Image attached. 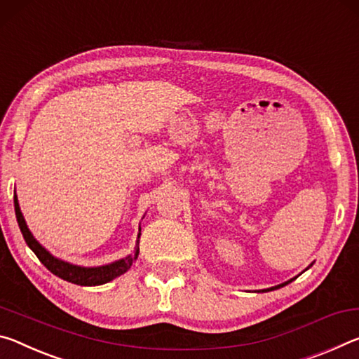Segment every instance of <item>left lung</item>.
Here are the masks:
<instances>
[{"instance_id":"obj_1","label":"left lung","mask_w":359,"mask_h":359,"mask_svg":"<svg viewBox=\"0 0 359 359\" xmlns=\"http://www.w3.org/2000/svg\"><path fill=\"white\" fill-rule=\"evenodd\" d=\"M310 266H312V264H310ZM309 266V267H310ZM307 267V269H309ZM292 280H294V278H291V280H287V281H285V283H281V285H277V286H273V287H267V290H262V292L264 291H273V290H278V287H281V286H285V285H287V283H290V281H292Z\"/></svg>"}]
</instances>
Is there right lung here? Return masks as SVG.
Listing matches in <instances>:
<instances>
[{"instance_id":"1","label":"right lung","mask_w":359,"mask_h":359,"mask_svg":"<svg viewBox=\"0 0 359 359\" xmlns=\"http://www.w3.org/2000/svg\"><path fill=\"white\" fill-rule=\"evenodd\" d=\"M14 208H15V218H17V222H19L20 232L23 235V238H25L27 245L30 246V250L38 256V259L43 262L52 273L57 275V277H60L62 280L69 281V283L81 285V286L104 285L111 280L121 277L122 273H126L127 270L132 267V264L137 261L138 252H140L138 245H140V235L141 233H138L137 246H135L133 255H128L126 257H122V259L114 261L111 264H104V266L81 267V266H76V264H69L67 261L58 259V257H55L54 255H50V252L47 251L44 246L33 237V233H32L30 229H28L25 218H23V215L20 211L17 196H14ZM140 232H141V229H140Z\"/></svg>"}]
</instances>
